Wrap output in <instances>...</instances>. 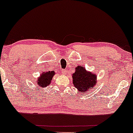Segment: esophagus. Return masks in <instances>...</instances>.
<instances>
[{"label":"esophagus","instance_id":"34e87169","mask_svg":"<svg viewBox=\"0 0 133 133\" xmlns=\"http://www.w3.org/2000/svg\"><path fill=\"white\" fill-rule=\"evenodd\" d=\"M61 72H62V74H64V75H65L67 73V71L65 69H62V71H61Z\"/></svg>","mask_w":133,"mask_h":133}]
</instances>
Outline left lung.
I'll list each match as a JSON object with an SVG mask.
<instances>
[{"instance_id":"1","label":"left lung","mask_w":133,"mask_h":133,"mask_svg":"<svg viewBox=\"0 0 133 133\" xmlns=\"http://www.w3.org/2000/svg\"><path fill=\"white\" fill-rule=\"evenodd\" d=\"M72 78L74 87L82 94L90 91L97 84V74L87 71L85 68L79 65L76 67L75 72L72 74Z\"/></svg>"}]
</instances>
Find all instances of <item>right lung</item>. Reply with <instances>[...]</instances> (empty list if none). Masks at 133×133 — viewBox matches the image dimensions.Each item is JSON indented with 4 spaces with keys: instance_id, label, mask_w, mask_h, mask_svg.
Wrapping results in <instances>:
<instances>
[{
    "instance_id": "right-lung-1",
    "label": "right lung",
    "mask_w": 133,
    "mask_h": 133,
    "mask_svg": "<svg viewBox=\"0 0 133 133\" xmlns=\"http://www.w3.org/2000/svg\"><path fill=\"white\" fill-rule=\"evenodd\" d=\"M55 74V72L54 71H47L40 73V76L38 77L36 79V84L37 85V88L39 87V88H44L47 86L50 85L52 78Z\"/></svg>"
}]
</instances>
